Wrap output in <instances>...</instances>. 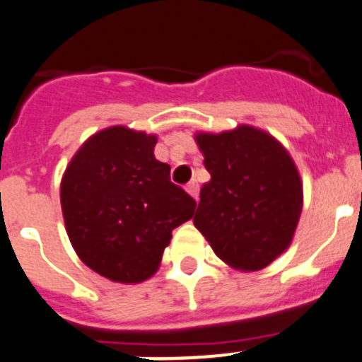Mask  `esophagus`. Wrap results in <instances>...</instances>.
<instances>
[{"label": "esophagus", "mask_w": 362, "mask_h": 362, "mask_svg": "<svg viewBox=\"0 0 362 362\" xmlns=\"http://www.w3.org/2000/svg\"><path fill=\"white\" fill-rule=\"evenodd\" d=\"M185 189H187V193L191 194V197L194 198V200H198V193H200V187H198V182L197 180H191L187 185H185Z\"/></svg>", "instance_id": "34e87169"}]
</instances>
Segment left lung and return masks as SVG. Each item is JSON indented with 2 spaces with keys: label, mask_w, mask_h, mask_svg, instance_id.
Segmentation results:
<instances>
[{
  "label": "left lung",
  "mask_w": 362,
  "mask_h": 362,
  "mask_svg": "<svg viewBox=\"0 0 362 362\" xmlns=\"http://www.w3.org/2000/svg\"><path fill=\"white\" fill-rule=\"evenodd\" d=\"M211 180L193 221L218 258L238 270H259L291 245L301 216L303 185L291 155L252 126L198 133Z\"/></svg>",
  "instance_id": "obj_1"
}]
</instances>
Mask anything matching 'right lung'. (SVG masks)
Wrapping results in <instances>:
<instances>
[{
  "instance_id": "add662e5",
  "label": "right lung",
  "mask_w": 362,
  "mask_h": 362,
  "mask_svg": "<svg viewBox=\"0 0 362 362\" xmlns=\"http://www.w3.org/2000/svg\"><path fill=\"white\" fill-rule=\"evenodd\" d=\"M157 136L113 126L90 136L61 182V207L77 256L97 274L141 283L160 265L171 233L197 202L157 160Z\"/></svg>"
}]
</instances>
